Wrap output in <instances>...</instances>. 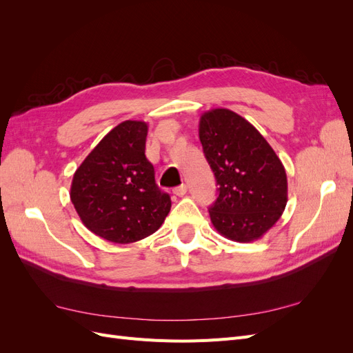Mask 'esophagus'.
Returning <instances> with one entry per match:
<instances>
[{"label": "esophagus", "instance_id": "obj_1", "mask_svg": "<svg viewBox=\"0 0 353 353\" xmlns=\"http://www.w3.org/2000/svg\"><path fill=\"white\" fill-rule=\"evenodd\" d=\"M187 193V185L185 184H181V185H178V187H175L174 188V194H176V196H184Z\"/></svg>", "mask_w": 353, "mask_h": 353}]
</instances>
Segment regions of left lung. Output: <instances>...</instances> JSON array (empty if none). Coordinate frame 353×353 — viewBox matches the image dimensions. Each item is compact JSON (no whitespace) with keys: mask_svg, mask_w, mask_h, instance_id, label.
<instances>
[{"mask_svg":"<svg viewBox=\"0 0 353 353\" xmlns=\"http://www.w3.org/2000/svg\"><path fill=\"white\" fill-rule=\"evenodd\" d=\"M199 137L219 185L209 208L213 227L232 241L261 239L287 205L281 160L250 122L228 109L203 113Z\"/></svg>","mask_w":353,"mask_h":353,"instance_id":"obj_1","label":"left lung"}]
</instances>
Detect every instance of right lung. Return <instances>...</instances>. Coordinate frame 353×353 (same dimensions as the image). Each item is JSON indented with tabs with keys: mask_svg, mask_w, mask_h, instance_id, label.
<instances>
[{
	"mask_svg": "<svg viewBox=\"0 0 353 353\" xmlns=\"http://www.w3.org/2000/svg\"><path fill=\"white\" fill-rule=\"evenodd\" d=\"M148 126L125 121L85 157L72 179L70 200L82 223L104 240L128 244L156 232L170 197L154 181L145 157Z\"/></svg>",
	"mask_w": 353,
	"mask_h": 353,
	"instance_id": "add662e5",
	"label": "right lung"
}]
</instances>
